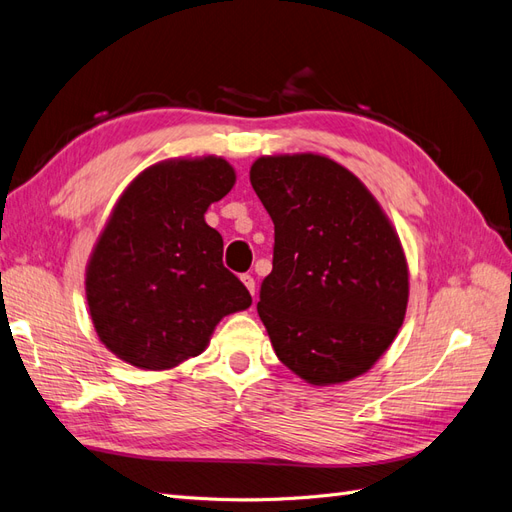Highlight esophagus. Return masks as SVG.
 <instances>
[{
	"instance_id": "obj_1",
	"label": "esophagus",
	"mask_w": 512,
	"mask_h": 512,
	"mask_svg": "<svg viewBox=\"0 0 512 512\" xmlns=\"http://www.w3.org/2000/svg\"><path fill=\"white\" fill-rule=\"evenodd\" d=\"M241 282L245 284V288L252 292V297H256V280H254V275H250V273H243L241 275Z\"/></svg>"
}]
</instances>
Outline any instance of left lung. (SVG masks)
I'll list each match as a JSON object with an SVG mask.
<instances>
[{"mask_svg": "<svg viewBox=\"0 0 512 512\" xmlns=\"http://www.w3.org/2000/svg\"><path fill=\"white\" fill-rule=\"evenodd\" d=\"M250 181L275 226L258 316L277 359L318 386L361 376L406 316L408 267L393 226L324 156L258 158Z\"/></svg>", "mask_w": 512, "mask_h": 512, "instance_id": "8db88e82", "label": "left lung"}]
</instances>
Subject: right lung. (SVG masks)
I'll list each match as a JSON object with an SVG mask.
<instances>
[{
    "label": "right lung",
    "instance_id": "right-lung-1",
    "mask_svg": "<svg viewBox=\"0 0 512 512\" xmlns=\"http://www.w3.org/2000/svg\"><path fill=\"white\" fill-rule=\"evenodd\" d=\"M235 185L222 158L170 160L123 192L87 267V303L104 346L141 369L205 350L226 314L252 297L224 262L205 211Z\"/></svg>",
    "mask_w": 512,
    "mask_h": 512
}]
</instances>
